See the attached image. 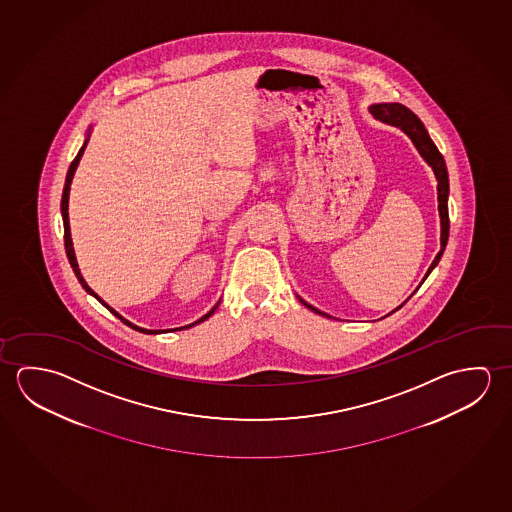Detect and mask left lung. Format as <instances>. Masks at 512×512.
<instances>
[{
  "label": "left lung",
  "instance_id": "8db88e82",
  "mask_svg": "<svg viewBox=\"0 0 512 512\" xmlns=\"http://www.w3.org/2000/svg\"><path fill=\"white\" fill-rule=\"evenodd\" d=\"M371 114L380 121H386L389 125L400 126L405 134L409 135L412 139L414 146L418 148L421 157L427 160L428 164L434 169L437 178V202H439V216H441V252L437 253L436 259L430 264L427 275H430V271L436 268L437 262L443 255L446 243H448V234H450V218H448V171H446V164H444L443 155L437 150L436 144L430 139L427 128L421 123V119L407 109L402 103H378L371 107ZM423 278V280H425ZM300 302L307 307V309L314 310L316 314L321 316H327L325 312L314 309L312 305L307 302H303L300 298ZM328 318V316H327Z\"/></svg>",
  "mask_w": 512,
  "mask_h": 512
}]
</instances>
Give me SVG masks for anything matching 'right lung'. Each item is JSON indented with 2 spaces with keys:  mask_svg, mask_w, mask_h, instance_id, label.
<instances>
[{
  "mask_svg": "<svg viewBox=\"0 0 512 512\" xmlns=\"http://www.w3.org/2000/svg\"><path fill=\"white\" fill-rule=\"evenodd\" d=\"M85 146H87V141H85L84 146L80 148V151H78V155H76L75 160H73V162H71V166H69L68 176H66V185H64V193H62V203H60V207H62V219H64V244H66V253H68L69 264H71V268H73V271H75L78 282L82 284V287H84L85 291H87L89 294H93L94 298H96L98 302L103 303V305H105V307H107V309H109L110 312L116 316V318L121 319L125 325H128L130 328H134V330H137V332H143V334H159L160 330H146V328L135 327V325H132L130 321H126L125 318H121L116 310L110 309L109 305L103 302L100 296L94 293L93 289H91L89 285L85 284L84 278H82V275H80V269H78V264H76L75 250H73V243H71V232H69L68 202L69 185H71V180H73V175H75L76 166H78V162H80L82 155H84ZM218 305H216V307H212V309H210L209 312L203 316V318L198 319V321H194V323L187 325V327L175 328V330H184V328L194 327V325L202 323V321H205V319L210 318V316L214 314V310L218 309Z\"/></svg>",
  "mask_w": 512,
  "mask_h": 512,
  "instance_id": "1",
  "label": "right lung"
}]
</instances>
